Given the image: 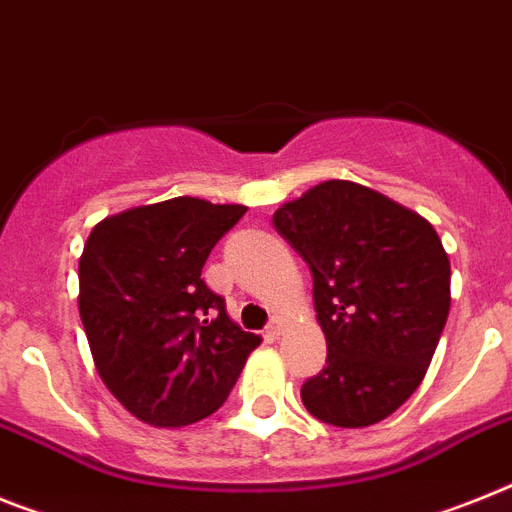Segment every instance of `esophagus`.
Instances as JSON below:
<instances>
[{
	"mask_svg": "<svg viewBox=\"0 0 512 512\" xmlns=\"http://www.w3.org/2000/svg\"><path fill=\"white\" fill-rule=\"evenodd\" d=\"M282 329H285V326H282V321H279V318H274V321L266 326V336H269V339H279V336H282Z\"/></svg>",
	"mask_w": 512,
	"mask_h": 512,
	"instance_id": "obj_1",
	"label": "esophagus"
}]
</instances>
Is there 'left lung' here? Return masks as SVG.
<instances>
[{"instance_id": "left-lung-1", "label": "left lung", "mask_w": 512, "mask_h": 512, "mask_svg": "<svg viewBox=\"0 0 512 512\" xmlns=\"http://www.w3.org/2000/svg\"><path fill=\"white\" fill-rule=\"evenodd\" d=\"M313 274L326 368L300 388L310 414L368 427L425 378L451 310V261L435 227L352 181H323L274 212Z\"/></svg>"}]
</instances>
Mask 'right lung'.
Listing matches in <instances>:
<instances>
[{"label": "right lung", "instance_id": "obj_1", "mask_svg": "<svg viewBox=\"0 0 512 512\" xmlns=\"http://www.w3.org/2000/svg\"><path fill=\"white\" fill-rule=\"evenodd\" d=\"M243 214V204L176 196L106 217L87 238L80 316L95 368L147 425L217 412L261 344L202 279L209 251Z\"/></svg>", "mask_w": 512, "mask_h": 512}]
</instances>
